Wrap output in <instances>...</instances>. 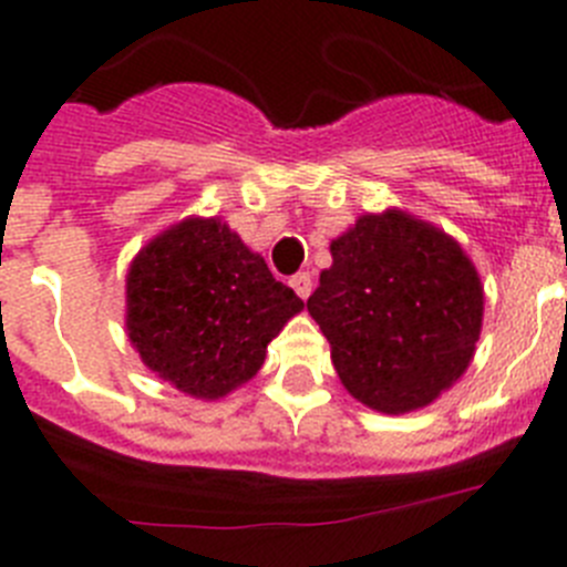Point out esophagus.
Returning a JSON list of instances; mask_svg holds the SVG:
<instances>
[{"label":"esophagus","mask_w":567,"mask_h":567,"mask_svg":"<svg viewBox=\"0 0 567 567\" xmlns=\"http://www.w3.org/2000/svg\"><path fill=\"white\" fill-rule=\"evenodd\" d=\"M289 287L295 289V292L300 295V298H309L311 295V275L309 272H298V275H292V278H289Z\"/></svg>","instance_id":"obj_1"}]
</instances>
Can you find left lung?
I'll use <instances>...</instances> for the list:
<instances>
[{
	"label": "left lung",
	"instance_id": "8db88e82",
	"mask_svg": "<svg viewBox=\"0 0 567 567\" xmlns=\"http://www.w3.org/2000/svg\"><path fill=\"white\" fill-rule=\"evenodd\" d=\"M306 309L346 391L379 413L427 408L472 362L484 287L455 238L402 210L368 213L331 241Z\"/></svg>",
	"mask_w": 567,
	"mask_h": 567
}]
</instances>
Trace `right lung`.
<instances>
[{"label":"right lung","instance_id":"obj_1","mask_svg":"<svg viewBox=\"0 0 567 567\" xmlns=\"http://www.w3.org/2000/svg\"><path fill=\"white\" fill-rule=\"evenodd\" d=\"M303 309L221 219H185L145 244L126 275V331L176 391L219 399L258 373Z\"/></svg>","mask_w":567,"mask_h":567}]
</instances>
